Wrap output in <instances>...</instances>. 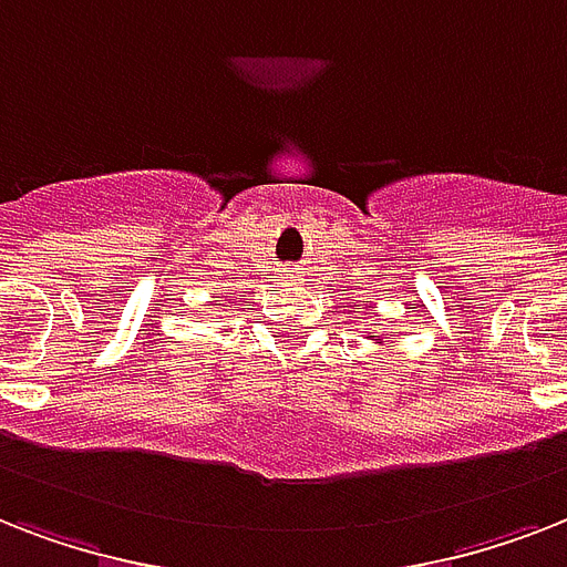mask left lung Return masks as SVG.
<instances>
[{"label":"left lung","instance_id":"8db88e82","mask_svg":"<svg viewBox=\"0 0 567 567\" xmlns=\"http://www.w3.org/2000/svg\"><path fill=\"white\" fill-rule=\"evenodd\" d=\"M373 338V341H382V338H379V336H371Z\"/></svg>","mask_w":567,"mask_h":567}]
</instances>
